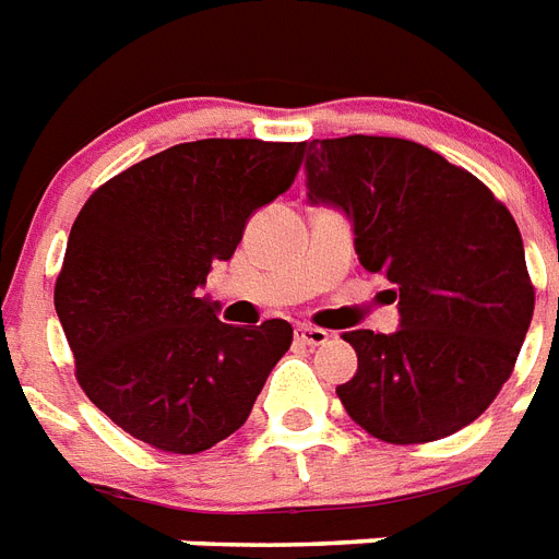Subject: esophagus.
<instances>
[{"mask_svg":"<svg viewBox=\"0 0 559 559\" xmlns=\"http://www.w3.org/2000/svg\"><path fill=\"white\" fill-rule=\"evenodd\" d=\"M329 337H332V334L325 332V329H317V325L308 323L297 325V341L306 343V346H323V343H329Z\"/></svg>","mask_w":559,"mask_h":559,"instance_id":"esophagus-1","label":"esophagus"}]
</instances>
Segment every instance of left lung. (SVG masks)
<instances>
[{"instance_id": "1", "label": "left lung", "mask_w": 559, "mask_h": 559, "mask_svg": "<svg viewBox=\"0 0 559 559\" xmlns=\"http://www.w3.org/2000/svg\"><path fill=\"white\" fill-rule=\"evenodd\" d=\"M308 199L352 218L360 265L392 283L401 329L343 334L357 372L352 421L424 444L476 421L511 378L534 314L520 227L467 169L404 138L311 141Z\"/></svg>"}]
</instances>
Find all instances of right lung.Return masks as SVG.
<instances>
[{
    "instance_id": "obj_1",
    "label": "right lung",
    "mask_w": 559,
    "mask_h": 559,
    "mask_svg": "<svg viewBox=\"0 0 559 559\" xmlns=\"http://www.w3.org/2000/svg\"><path fill=\"white\" fill-rule=\"evenodd\" d=\"M306 144L207 138L169 146L88 195L53 308L88 401L160 453L193 456L248 421L292 323L227 325L199 297L253 210L297 178Z\"/></svg>"
}]
</instances>
